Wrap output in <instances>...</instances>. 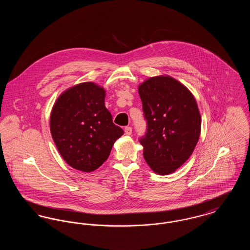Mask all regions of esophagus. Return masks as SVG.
<instances>
[{
  "instance_id": "34e87169",
  "label": "esophagus",
  "mask_w": 250,
  "mask_h": 250,
  "mask_svg": "<svg viewBox=\"0 0 250 250\" xmlns=\"http://www.w3.org/2000/svg\"><path fill=\"white\" fill-rule=\"evenodd\" d=\"M125 135H131V133H132V128H131L130 126H125Z\"/></svg>"
}]
</instances>
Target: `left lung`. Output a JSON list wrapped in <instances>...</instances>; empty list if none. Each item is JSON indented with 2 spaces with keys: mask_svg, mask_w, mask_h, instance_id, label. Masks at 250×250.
Instances as JSON below:
<instances>
[{
  "mask_svg": "<svg viewBox=\"0 0 250 250\" xmlns=\"http://www.w3.org/2000/svg\"><path fill=\"white\" fill-rule=\"evenodd\" d=\"M146 132L140 138L147 164L169 174L192 155L201 134V115L190 92L170 77H154L140 85Z\"/></svg>",
  "mask_w": 250,
  "mask_h": 250,
  "instance_id": "8db88e82",
  "label": "left lung"
}]
</instances>
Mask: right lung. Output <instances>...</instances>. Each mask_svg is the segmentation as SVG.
<instances>
[{
  "instance_id": "right-lung-1",
  "label": "right lung",
  "mask_w": 250,
  "mask_h": 250,
  "mask_svg": "<svg viewBox=\"0 0 250 250\" xmlns=\"http://www.w3.org/2000/svg\"><path fill=\"white\" fill-rule=\"evenodd\" d=\"M57 149L72 167L93 171L108 157L124 130L105 107V91L93 83L76 85L60 95L50 115Z\"/></svg>"
}]
</instances>
